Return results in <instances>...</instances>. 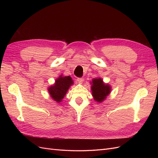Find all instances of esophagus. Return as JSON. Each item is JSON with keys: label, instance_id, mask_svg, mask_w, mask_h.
Returning a JSON list of instances; mask_svg holds the SVG:
<instances>
[{"label": "esophagus", "instance_id": "esophagus-1", "mask_svg": "<svg viewBox=\"0 0 158 158\" xmlns=\"http://www.w3.org/2000/svg\"><path fill=\"white\" fill-rule=\"evenodd\" d=\"M77 82L79 83V84H82L83 83V82H84V78H77Z\"/></svg>", "mask_w": 158, "mask_h": 158}]
</instances>
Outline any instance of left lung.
I'll return each instance as SVG.
<instances>
[{"label": "left lung", "mask_w": 158, "mask_h": 158, "mask_svg": "<svg viewBox=\"0 0 158 158\" xmlns=\"http://www.w3.org/2000/svg\"><path fill=\"white\" fill-rule=\"evenodd\" d=\"M90 84L94 99L98 103L103 102L111 92V85L105 83L101 78L92 79Z\"/></svg>", "instance_id": "8db88e82"}]
</instances>
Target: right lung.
<instances>
[{"label":"right lung","instance_id":"add662e5","mask_svg":"<svg viewBox=\"0 0 158 158\" xmlns=\"http://www.w3.org/2000/svg\"><path fill=\"white\" fill-rule=\"evenodd\" d=\"M74 82L70 76H64L61 74L55 80L54 84L48 88V92L51 98L56 103H60L67 93Z\"/></svg>","mask_w":158,"mask_h":158}]
</instances>
